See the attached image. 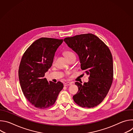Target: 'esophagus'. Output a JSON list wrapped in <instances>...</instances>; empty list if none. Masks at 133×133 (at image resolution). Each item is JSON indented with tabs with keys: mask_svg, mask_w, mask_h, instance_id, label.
I'll return each mask as SVG.
<instances>
[{
	"mask_svg": "<svg viewBox=\"0 0 133 133\" xmlns=\"http://www.w3.org/2000/svg\"><path fill=\"white\" fill-rule=\"evenodd\" d=\"M64 85V86H69V85H71V83H69V82H66V83H65Z\"/></svg>",
	"mask_w": 133,
	"mask_h": 133,
	"instance_id": "esophagus-1",
	"label": "esophagus"
}]
</instances>
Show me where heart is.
<instances>
[{"label": "heart", "mask_w": 133, "mask_h": 133, "mask_svg": "<svg viewBox=\"0 0 133 133\" xmlns=\"http://www.w3.org/2000/svg\"><path fill=\"white\" fill-rule=\"evenodd\" d=\"M64 55L66 57V58L67 59L70 58V57L72 56H75V55L74 54V53H73L71 51H66L64 52Z\"/></svg>", "instance_id": "1"}]
</instances>
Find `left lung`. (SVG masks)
Instances as JSON below:
<instances>
[{
  "mask_svg": "<svg viewBox=\"0 0 133 133\" xmlns=\"http://www.w3.org/2000/svg\"><path fill=\"white\" fill-rule=\"evenodd\" d=\"M64 41L78 55L81 69L89 76L88 82L83 85L75 83L78 91L73 96L74 102L82 107L97 106L106 96L112 82L113 62L109 49L92 34L67 37Z\"/></svg>",
  "mask_w": 133,
  "mask_h": 133,
  "instance_id": "1",
  "label": "left lung"
}]
</instances>
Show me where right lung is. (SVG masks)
<instances>
[{
  "label": "right lung",
  "mask_w": 133,
  "mask_h": 133,
  "mask_svg": "<svg viewBox=\"0 0 133 133\" xmlns=\"http://www.w3.org/2000/svg\"><path fill=\"white\" fill-rule=\"evenodd\" d=\"M63 39L41 38L26 50L19 67L22 90L27 99L35 107L44 109L55 103L64 87L61 82H48L45 74L52 65L55 52Z\"/></svg>",
  "instance_id": "obj_1"
}]
</instances>
